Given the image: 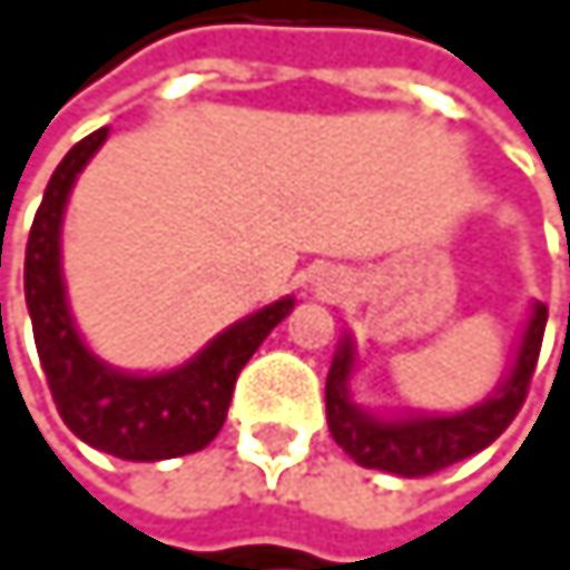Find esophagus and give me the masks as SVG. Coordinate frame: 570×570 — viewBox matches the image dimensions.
<instances>
[{"mask_svg":"<svg viewBox=\"0 0 570 570\" xmlns=\"http://www.w3.org/2000/svg\"><path fill=\"white\" fill-rule=\"evenodd\" d=\"M314 294L324 297V301H334V297L344 294V279H341L334 269H324V273H317V279H314Z\"/></svg>","mask_w":570,"mask_h":570,"instance_id":"esophagus-1","label":"esophagus"}]
</instances>
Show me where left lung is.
<instances>
[{
  "label": "left lung",
  "mask_w": 570,
  "mask_h": 570,
  "mask_svg": "<svg viewBox=\"0 0 570 570\" xmlns=\"http://www.w3.org/2000/svg\"><path fill=\"white\" fill-rule=\"evenodd\" d=\"M544 324H548V307L534 304L531 321H527V331L520 337L513 368L487 402L456 415H415V419H392V422L375 419L351 402L347 379L354 368V347L344 337L331 361L327 389H324L327 425H331L334 442L357 466L385 470V473L409 476V480L439 473L445 466L487 450V445L513 422V415L520 412L527 399V389H531V379L538 368L541 341H544Z\"/></svg>",
  "instance_id": "left-lung-1"
}]
</instances>
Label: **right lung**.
Masks as SVG:
<instances>
[{
  "mask_svg": "<svg viewBox=\"0 0 570 570\" xmlns=\"http://www.w3.org/2000/svg\"><path fill=\"white\" fill-rule=\"evenodd\" d=\"M107 128L77 141L57 165L26 243V307L39 364L47 372L60 419L87 445L117 460L155 463L198 453L219 435L236 379L263 337L294 311L283 297L213 337L188 364L161 375H125L80 341L60 273V226L70 188Z\"/></svg>",
  "mask_w": 570,
  "mask_h": 570,
  "instance_id": "obj_1",
  "label": "right lung"
}]
</instances>
